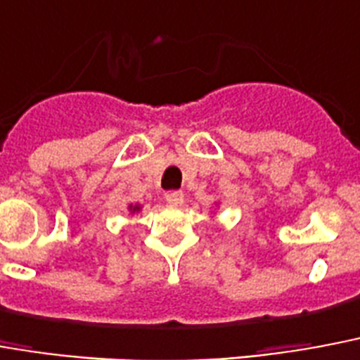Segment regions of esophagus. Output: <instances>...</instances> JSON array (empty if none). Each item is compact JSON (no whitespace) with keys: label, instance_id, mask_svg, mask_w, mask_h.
Masks as SVG:
<instances>
[{"label":"esophagus","instance_id":"34e87169","mask_svg":"<svg viewBox=\"0 0 360 360\" xmlns=\"http://www.w3.org/2000/svg\"><path fill=\"white\" fill-rule=\"evenodd\" d=\"M165 200L169 204H174V206H178V204L184 202V193L182 191H167Z\"/></svg>","mask_w":360,"mask_h":360}]
</instances>
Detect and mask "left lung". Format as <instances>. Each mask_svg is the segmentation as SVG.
<instances>
[{
  "mask_svg": "<svg viewBox=\"0 0 360 360\" xmlns=\"http://www.w3.org/2000/svg\"><path fill=\"white\" fill-rule=\"evenodd\" d=\"M215 206H217V202H215Z\"/></svg>",
  "mask_w": 360,
  "mask_h": 360,
  "instance_id": "obj_1",
  "label": "left lung"
}]
</instances>
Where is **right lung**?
Segmentation results:
<instances>
[{
    "instance_id": "1",
    "label": "right lung",
    "mask_w": 360,
    "mask_h": 360,
    "mask_svg": "<svg viewBox=\"0 0 360 360\" xmlns=\"http://www.w3.org/2000/svg\"><path fill=\"white\" fill-rule=\"evenodd\" d=\"M141 210H143V204H134V202L128 204V212H130L131 215H134V214H139Z\"/></svg>"
}]
</instances>
